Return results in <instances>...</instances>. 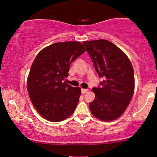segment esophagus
Returning a JSON list of instances; mask_svg holds the SVG:
<instances>
[{"label": "esophagus", "instance_id": "34e87169", "mask_svg": "<svg viewBox=\"0 0 157 157\" xmlns=\"http://www.w3.org/2000/svg\"><path fill=\"white\" fill-rule=\"evenodd\" d=\"M88 92V90L87 89H82L81 90V92L82 94H85Z\"/></svg>", "mask_w": 157, "mask_h": 157}]
</instances>
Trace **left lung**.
Segmentation results:
<instances>
[{"label": "left lung", "instance_id": "left-lung-1", "mask_svg": "<svg viewBox=\"0 0 157 157\" xmlns=\"http://www.w3.org/2000/svg\"><path fill=\"white\" fill-rule=\"evenodd\" d=\"M100 78L101 87L92 88L95 99L89 106L92 115L103 121H112L125 112L135 90L132 65L125 53L105 39L83 41Z\"/></svg>", "mask_w": 157, "mask_h": 157}]
</instances>
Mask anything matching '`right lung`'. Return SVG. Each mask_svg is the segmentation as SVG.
<instances>
[{"mask_svg": "<svg viewBox=\"0 0 157 157\" xmlns=\"http://www.w3.org/2000/svg\"><path fill=\"white\" fill-rule=\"evenodd\" d=\"M85 51L79 41L55 43L39 51L27 78L30 100L37 112L51 122L71 116L78 104L81 88L63 80L71 63Z\"/></svg>", "mask_w": 157, "mask_h": 157, "instance_id": "right-lung-1", "label": "right lung"}]
</instances>
